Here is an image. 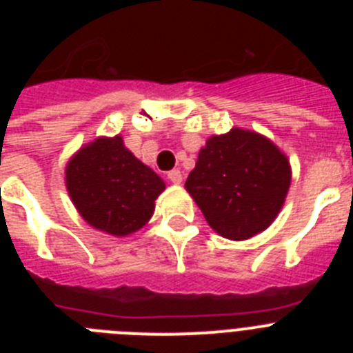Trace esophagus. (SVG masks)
I'll return each mask as SVG.
<instances>
[{
	"label": "esophagus",
	"mask_w": 353,
	"mask_h": 353,
	"mask_svg": "<svg viewBox=\"0 0 353 353\" xmlns=\"http://www.w3.org/2000/svg\"><path fill=\"white\" fill-rule=\"evenodd\" d=\"M168 179H170L174 185H180V183H182V171L171 170L170 173H168Z\"/></svg>",
	"instance_id": "obj_1"
}]
</instances>
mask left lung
<instances>
[{
  "mask_svg": "<svg viewBox=\"0 0 353 353\" xmlns=\"http://www.w3.org/2000/svg\"><path fill=\"white\" fill-rule=\"evenodd\" d=\"M292 182L290 161L270 139L232 129L208 138L185 182L214 232L245 240L274 223Z\"/></svg>",
  "mask_w": 353,
  "mask_h": 353,
  "instance_id": "1",
  "label": "left lung"
}]
</instances>
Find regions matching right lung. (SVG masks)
<instances>
[{
  "instance_id": "add662e5",
  "label": "right lung",
  "mask_w": 353,
  "mask_h": 353,
  "mask_svg": "<svg viewBox=\"0 0 353 353\" xmlns=\"http://www.w3.org/2000/svg\"><path fill=\"white\" fill-rule=\"evenodd\" d=\"M72 203L86 223L113 236H127L150 221L166 183L130 150L121 136L97 138L65 168Z\"/></svg>"
}]
</instances>
